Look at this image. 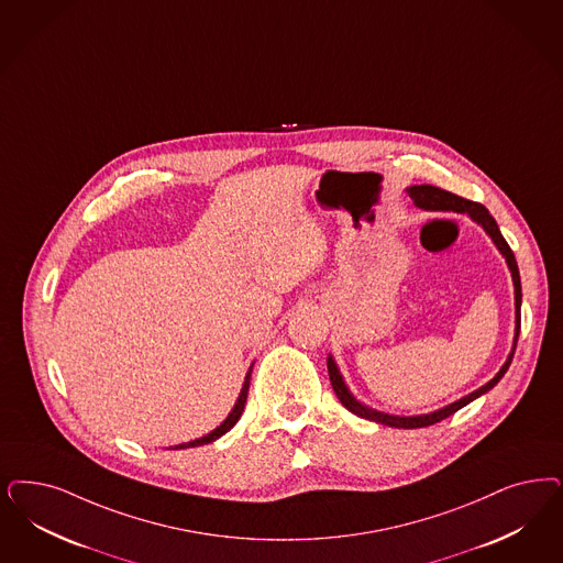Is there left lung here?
Masks as SVG:
<instances>
[{"label": "left lung", "instance_id": "8db88e82", "mask_svg": "<svg viewBox=\"0 0 563 563\" xmlns=\"http://www.w3.org/2000/svg\"><path fill=\"white\" fill-rule=\"evenodd\" d=\"M408 195L413 199V206L420 208V210H432V212H457L467 213L478 227L485 229V233L490 236V241L495 243V247L499 250V253L505 257V264L511 272V280H514V297H516V329H514V343H511V351L505 360L504 366L499 368V372L486 383L485 387L476 388L472 390L470 395H465L462 399L449 404L445 408L437 409V411H430V413H420V416H395V413H385V411H378V409L368 408L366 404H362L360 399H355V395L351 393L341 369L336 366L334 357L329 355L327 360V366H329L330 385L332 390L336 393L339 401L350 409L351 413L360 416V418H366L372 420L376 424H385L390 428H424L432 427L441 420L449 418L451 413H455L457 409L464 408L467 404H472L474 399H478L481 395L488 393L490 388L495 387L501 378H504L505 372L509 368L511 360H514V353H516V345H518V336H520V308H522V285H520V271H518V262L514 257V252L509 250L507 241L504 239V234L499 231L495 218L488 213L483 203H476V201H467L460 195L449 194L445 189H439V187H432V185H413L408 187Z\"/></svg>", "mask_w": 563, "mask_h": 563}]
</instances>
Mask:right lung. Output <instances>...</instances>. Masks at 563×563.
<instances>
[{
  "instance_id": "add662e5",
  "label": "right lung",
  "mask_w": 563,
  "mask_h": 563,
  "mask_svg": "<svg viewBox=\"0 0 563 563\" xmlns=\"http://www.w3.org/2000/svg\"><path fill=\"white\" fill-rule=\"evenodd\" d=\"M252 368L253 366H250V372L245 374V380H243V387H241V393H239V397H236L234 408L231 409V413L220 422V427L213 428L212 432H208V434H203V437H199V439H195V441L180 443V445L170 446V449H189V446L208 445V443H212L216 439H220L222 434H227V432L239 422V418H241V413H243V409H245L247 393H250V380H252Z\"/></svg>"
}]
</instances>
